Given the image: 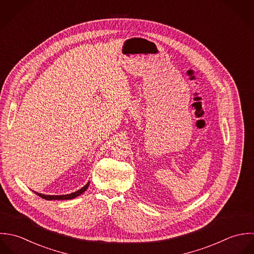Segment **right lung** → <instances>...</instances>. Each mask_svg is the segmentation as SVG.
<instances>
[{
	"mask_svg": "<svg viewBox=\"0 0 254 254\" xmlns=\"http://www.w3.org/2000/svg\"><path fill=\"white\" fill-rule=\"evenodd\" d=\"M89 184L90 182H88L83 188H81L80 190H78L77 191H74L72 193H69V194H63V195H46V194H42V193H39V192H36L34 191L38 196L46 199V200H68V199H73L75 197H77L78 195H80L81 193H83L89 187Z\"/></svg>",
	"mask_w": 254,
	"mask_h": 254,
	"instance_id": "right-lung-1",
	"label": "right lung"
}]
</instances>
